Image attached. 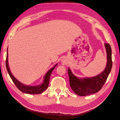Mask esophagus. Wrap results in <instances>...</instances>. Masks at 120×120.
<instances>
[{
  "mask_svg": "<svg viewBox=\"0 0 120 120\" xmlns=\"http://www.w3.org/2000/svg\"><path fill=\"white\" fill-rule=\"evenodd\" d=\"M61 63L63 65H67L68 64V60L66 59H63L62 60H61Z\"/></svg>",
  "mask_w": 120,
  "mask_h": 120,
  "instance_id": "esophagus-1",
  "label": "esophagus"
}]
</instances>
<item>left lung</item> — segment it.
<instances>
[{
  "label": "left lung",
  "instance_id": "8db88e82",
  "mask_svg": "<svg viewBox=\"0 0 120 120\" xmlns=\"http://www.w3.org/2000/svg\"><path fill=\"white\" fill-rule=\"evenodd\" d=\"M107 53V64L106 68L100 75L89 78L79 79L75 76L70 68L68 72L70 79L71 88L77 95L86 96L98 92L102 88L109 75L112 67V49L109 43H105Z\"/></svg>",
  "mask_w": 120,
  "mask_h": 120
}]
</instances>
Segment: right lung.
<instances>
[{"label": "right lung", "instance_id": "1", "mask_svg": "<svg viewBox=\"0 0 120 120\" xmlns=\"http://www.w3.org/2000/svg\"><path fill=\"white\" fill-rule=\"evenodd\" d=\"M57 65V64L55 65L54 67H53L52 68L50 69V70H49V71L46 74L44 77V81H43V83L41 85H39L37 86H28L26 85H24L23 83L18 81L16 79L14 78V76L12 75L11 72L10 71L8 64V49H7V56L6 59V67L7 71H8L10 77L12 79V81L18 88V89H19L21 92H22L23 93L35 95V94H41L44 92L45 90L48 88L49 84L50 75H51V74L52 71L53 70V69L55 68V67Z\"/></svg>", "mask_w": 120, "mask_h": 120}]
</instances>
